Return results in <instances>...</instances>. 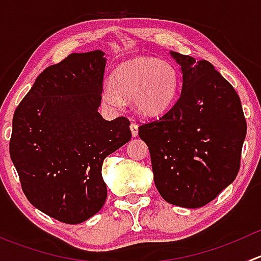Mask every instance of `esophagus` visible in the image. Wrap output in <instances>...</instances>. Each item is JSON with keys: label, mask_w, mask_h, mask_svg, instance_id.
I'll list each match as a JSON object with an SVG mask.
<instances>
[{"label": "esophagus", "mask_w": 261, "mask_h": 261, "mask_svg": "<svg viewBox=\"0 0 261 261\" xmlns=\"http://www.w3.org/2000/svg\"><path fill=\"white\" fill-rule=\"evenodd\" d=\"M130 130H131V135H133V138H136L139 134V126L136 122H131L130 125Z\"/></svg>", "instance_id": "esophagus-1"}]
</instances>
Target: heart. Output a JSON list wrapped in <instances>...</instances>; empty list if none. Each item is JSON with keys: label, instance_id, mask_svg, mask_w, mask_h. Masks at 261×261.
Here are the masks:
<instances>
[{"label": "heart", "instance_id": "heart-1", "mask_svg": "<svg viewBox=\"0 0 261 261\" xmlns=\"http://www.w3.org/2000/svg\"><path fill=\"white\" fill-rule=\"evenodd\" d=\"M178 88L179 74L174 65L156 58L138 57L116 67L102 98L112 109L122 107L125 99H134L139 114L158 116L172 106Z\"/></svg>", "mask_w": 261, "mask_h": 261}]
</instances>
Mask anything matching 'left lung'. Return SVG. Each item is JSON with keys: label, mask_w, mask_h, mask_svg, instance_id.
Wrapping results in <instances>:
<instances>
[{"label": "left lung", "mask_w": 261, "mask_h": 261, "mask_svg": "<svg viewBox=\"0 0 261 261\" xmlns=\"http://www.w3.org/2000/svg\"><path fill=\"white\" fill-rule=\"evenodd\" d=\"M181 69L175 103L139 127L154 183L170 204L198 208L235 180L246 121L233 87L207 60L170 51Z\"/></svg>", "instance_id": "left-lung-1"}]
</instances>
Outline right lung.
Here are the masks:
<instances>
[{
  "instance_id": "1",
  "label": "right lung",
  "mask_w": 261,
  "mask_h": 261,
  "mask_svg": "<svg viewBox=\"0 0 261 261\" xmlns=\"http://www.w3.org/2000/svg\"><path fill=\"white\" fill-rule=\"evenodd\" d=\"M73 53L40 73L15 110L10 155L34 207L64 223L96 215L107 198L102 164L131 139L130 121L99 115L106 58Z\"/></svg>"
}]
</instances>
